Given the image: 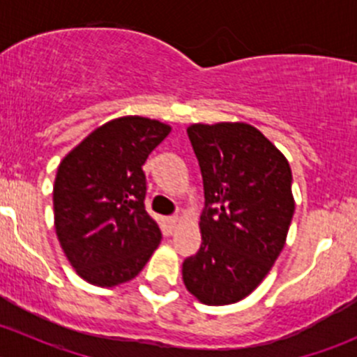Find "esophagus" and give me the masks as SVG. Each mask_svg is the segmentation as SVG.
Returning a JSON list of instances; mask_svg holds the SVG:
<instances>
[{
    "label": "esophagus",
    "mask_w": 357,
    "mask_h": 357,
    "mask_svg": "<svg viewBox=\"0 0 357 357\" xmlns=\"http://www.w3.org/2000/svg\"><path fill=\"white\" fill-rule=\"evenodd\" d=\"M179 222H181V218H178V215H172V218H167V228H169V233H174L176 229H178Z\"/></svg>",
    "instance_id": "34e87169"
}]
</instances>
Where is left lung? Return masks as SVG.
<instances>
[{"mask_svg": "<svg viewBox=\"0 0 357 357\" xmlns=\"http://www.w3.org/2000/svg\"><path fill=\"white\" fill-rule=\"evenodd\" d=\"M204 178L202 245L183 262L186 290L207 305L242 301L283 250L295 211L287 157L247 122L190 124Z\"/></svg>", "mask_w": 357, "mask_h": 357, "instance_id": "1", "label": "left lung"}]
</instances>
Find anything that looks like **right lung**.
<instances>
[{
    "label": "right lung",
    "instance_id": "obj_1",
    "mask_svg": "<svg viewBox=\"0 0 357 357\" xmlns=\"http://www.w3.org/2000/svg\"><path fill=\"white\" fill-rule=\"evenodd\" d=\"M171 126L126 115L89 132L62 158L53 185L55 231L82 280L112 289L139 275L162 240L145 211L143 164Z\"/></svg>",
    "mask_w": 357,
    "mask_h": 357
}]
</instances>
